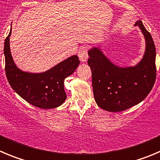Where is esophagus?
I'll use <instances>...</instances> for the list:
<instances>
[{
	"mask_svg": "<svg viewBox=\"0 0 160 160\" xmlns=\"http://www.w3.org/2000/svg\"><path fill=\"white\" fill-rule=\"evenodd\" d=\"M78 57L82 62H86L88 59V48L86 46H81L79 49Z\"/></svg>",
	"mask_w": 160,
	"mask_h": 160,
	"instance_id": "1",
	"label": "esophagus"
}]
</instances>
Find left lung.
I'll return each mask as SVG.
<instances>
[{
  "label": "left lung",
  "instance_id": "obj_1",
  "mask_svg": "<svg viewBox=\"0 0 160 160\" xmlns=\"http://www.w3.org/2000/svg\"><path fill=\"white\" fill-rule=\"evenodd\" d=\"M134 26L140 28L145 39V51L137 65L118 66L97 46L88 52L95 102L107 111H123L137 105L147 97L156 81L154 42L141 20H137Z\"/></svg>",
  "mask_w": 160,
  "mask_h": 160
}]
</instances>
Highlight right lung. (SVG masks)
I'll use <instances>...</instances> for the list:
<instances>
[{
    "label": "right lung",
    "instance_id": "right-lung-1",
    "mask_svg": "<svg viewBox=\"0 0 160 160\" xmlns=\"http://www.w3.org/2000/svg\"><path fill=\"white\" fill-rule=\"evenodd\" d=\"M10 32L5 38L4 54L5 73L12 88L24 100L42 109H53L63 104L67 98L64 81L72 75L80 63L73 55L42 72H29L18 68L10 50Z\"/></svg>",
    "mask_w": 160,
    "mask_h": 160
}]
</instances>
